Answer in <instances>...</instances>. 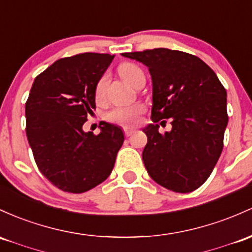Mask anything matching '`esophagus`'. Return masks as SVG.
Returning a JSON list of instances; mask_svg holds the SVG:
<instances>
[{"mask_svg": "<svg viewBox=\"0 0 252 252\" xmlns=\"http://www.w3.org/2000/svg\"><path fill=\"white\" fill-rule=\"evenodd\" d=\"M124 135H126V137H129V136H131L132 134H134L135 132V129H132V128H124Z\"/></svg>", "mask_w": 252, "mask_h": 252, "instance_id": "esophagus-1", "label": "esophagus"}]
</instances>
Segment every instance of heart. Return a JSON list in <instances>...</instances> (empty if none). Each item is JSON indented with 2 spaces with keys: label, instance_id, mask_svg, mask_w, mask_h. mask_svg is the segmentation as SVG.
<instances>
[{
  "label": "heart",
  "instance_id": "1",
  "mask_svg": "<svg viewBox=\"0 0 252 252\" xmlns=\"http://www.w3.org/2000/svg\"><path fill=\"white\" fill-rule=\"evenodd\" d=\"M118 73L128 84L134 86V87H136L140 80L145 77L142 69L131 62L122 63L120 67H118ZM106 85L107 75H101L99 77L98 81H96L94 87V98L96 101H101L104 99ZM143 110L145 109L140 104L129 105V106H117L110 110L105 115V118H106V121L111 122L113 124L128 126H132V124H136L139 122L140 116L142 115Z\"/></svg>",
  "mask_w": 252,
  "mask_h": 252
}]
</instances>
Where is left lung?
<instances>
[{"instance_id": "1", "label": "left lung", "mask_w": 252, "mask_h": 252, "mask_svg": "<svg viewBox=\"0 0 252 252\" xmlns=\"http://www.w3.org/2000/svg\"><path fill=\"white\" fill-rule=\"evenodd\" d=\"M122 55L148 67L152 121L171 118L172 124L165 134L158 131V124L143 129L148 141L142 159L148 175L175 192L193 191L208 179L222 152L228 122L225 87L191 54L158 48Z\"/></svg>"}]
</instances>
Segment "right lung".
I'll list each match as a JSON object with an SVG mask.
<instances>
[{"label": "right lung", "instance_id": "right-lung-1", "mask_svg": "<svg viewBox=\"0 0 252 252\" xmlns=\"http://www.w3.org/2000/svg\"><path fill=\"white\" fill-rule=\"evenodd\" d=\"M115 55L84 52L57 60L34 79L25 105L26 135L35 164L62 191L81 193L103 183L123 145L121 128L82 126L95 109L94 87Z\"/></svg>", "mask_w": 252, "mask_h": 252}]
</instances>
